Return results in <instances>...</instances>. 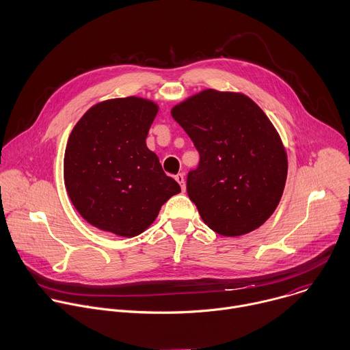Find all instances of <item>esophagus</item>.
I'll list each match as a JSON object with an SVG mask.
<instances>
[{
	"instance_id": "esophagus-1",
	"label": "esophagus",
	"mask_w": 350,
	"mask_h": 350,
	"mask_svg": "<svg viewBox=\"0 0 350 350\" xmlns=\"http://www.w3.org/2000/svg\"><path fill=\"white\" fill-rule=\"evenodd\" d=\"M176 181L181 185V189L185 191V176H184L183 173H178V174L176 176Z\"/></svg>"
}]
</instances>
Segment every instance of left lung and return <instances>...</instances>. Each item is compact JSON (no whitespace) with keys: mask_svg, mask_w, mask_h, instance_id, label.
Wrapping results in <instances>:
<instances>
[{"mask_svg":"<svg viewBox=\"0 0 350 350\" xmlns=\"http://www.w3.org/2000/svg\"><path fill=\"white\" fill-rule=\"evenodd\" d=\"M170 112L200 155L187 192L203 222L232 238L260 228L280 202L288 169L265 112L243 93L215 89L189 96Z\"/></svg>","mask_w":350,"mask_h":350,"instance_id":"8db88e82","label":"left lung"}]
</instances>
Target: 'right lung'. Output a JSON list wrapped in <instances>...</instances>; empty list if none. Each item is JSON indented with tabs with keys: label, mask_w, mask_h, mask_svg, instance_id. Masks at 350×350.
Segmentation results:
<instances>
[{
	"label": "right lung",
	"mask_w": 350,
	"mask_h": 350,
	"mask_svg": "<svg viewBox=\"0 0 350 350\" xmlns=\"http://www.w3.org/2000/svg\"><path fill=\"white\" fill-rule=\"evenodd\" d=\"M158 111L154 100L139 96L108 98L92 105L71 131L64 185L90 225L116 237H137L181 192L146 143Z\"/></svg>",
	"instance_id": "right-lung-1"
}]
</instances>
